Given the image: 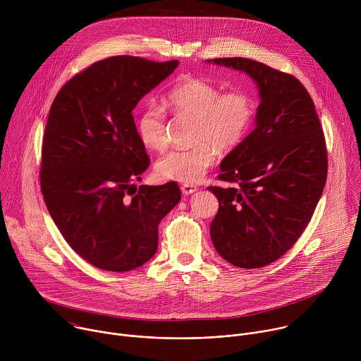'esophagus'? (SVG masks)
Returning a JSON list of instances; mask_svg holds the SVG:
<instances>
[{"mask_svg":"<svg viewBox=\"0 0 361 361\" xmlns=\"http://www.w3.org/2000/svg\"><path fill=\"white\" fill-rule=\"evenodd\" d=\"M180 188H181V192H183L184 195H190V194H192V192L197 191V187H195V185H191V184H183Z\"/></svg>","mask_w":361,"mask_h":361,"instance_id":"1","label":"esophagus"}]
</instances>
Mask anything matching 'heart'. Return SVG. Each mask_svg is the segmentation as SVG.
Masks as SVG:
<instances>
[{
  "mask_svg": "<svg viewBox=\"0 0 361 361\" xmlns=\"http://www.w3.org/2000/svg\"><path fill=\"white\" fill-rule=\"evenodd\" d=\"M167 106L176 114L195 118L192 138L198 144L171 149L156 163L160 178L183 184H194L202 178L216 160V147L231 149L243 142L255 117V102L247 91L231 90L221 94L217 85L198 78L176 85L167 95ZM135 128L147 148H166V114L157 104L149 102L140 111Z\"/></svg>",
  "mask_w": 361,
  "mask_h": 361,
  "instance_id": "heart-1",
  "label": "heart"
}]
</instances>
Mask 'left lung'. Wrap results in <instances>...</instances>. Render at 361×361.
Listing matches in <instances>:
<instances>
[{"mask_svg":"<svg viewBox=\"0 0 361 361\" xmlns=\"http://www.w3.org/2000/svg\"><path fill=\"white\" fill-rule=\"evenodd\" d=\"M207 63L245 73L260 97L255 128L220 164L219 178L237 187H209L220 205L212 241L235 267H264L312 220L327 178L324 134L310 94L295 77L243 57Z\"/></svg>","mask_w":361,"mask_h":361,"instance_id":"obj_1","label":"left lung"}]
</instances>
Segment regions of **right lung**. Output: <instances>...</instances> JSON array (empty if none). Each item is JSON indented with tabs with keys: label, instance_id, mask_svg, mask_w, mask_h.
<instances>
[{
	"label": "right lung",
	"instance_id": "right-lung-1",
	"mask_svg": "<svg viewBox=\"0 0 361 361\" xmlns=\"http://www.w3.org/2000/svg\"><path fill=\"white\" fill-rule=\"evenodd\" d=\"M178 61L117 56L73 77L49 109L41 191L71 248L97 269L124 273L156 254L159 224L181 200L177 183L140 185L149 160L133 110Z\"/></svg>",
	"mask_w": 361,
	"mask_h": 361
}]
</instances>
